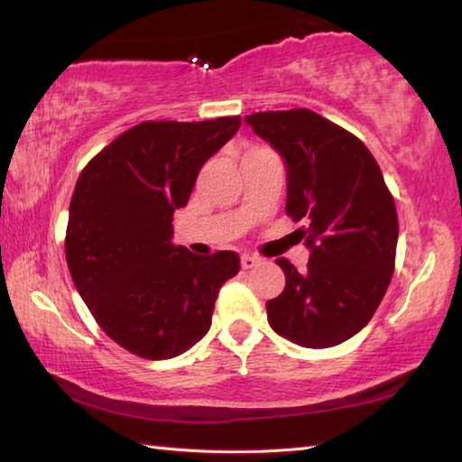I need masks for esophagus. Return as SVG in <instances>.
<instances>
[{
  "label": "esophagus",
  "instance_id": "1",
  "mask_svg": "<svg viewBox=\"0 0 462 462\" xmlns=\"http://www.w3.org/2000/svg\"><path fill=\"white\" fill-rule=\"evenodd\" d=\"M240 264H242V269H253V267H256V264H261V259H259V256H253V254H242Z\"/></svg>",
  "mask_w": 462,
  "mask_h": 462
}]
</instances>
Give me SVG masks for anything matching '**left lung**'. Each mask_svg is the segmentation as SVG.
Returning <instances> with one entry per match:
<instances>
[{
	"label": "left lung",
	"mask_w": 462,
	"mask_h": 462,
	"mask_svg": "<svg viewBox=\"0 0 462 462\" xmlns=\"http://www.w3.org/2000/svg\"><path fill=\"white\" fill-rule=\"evenodd\" d=\"M287 165V206L311 250L267 301L273 330L306 348L336 346L369 324L391 283L400 224L381 169L355 134L306 107L246 116Z\"/></svg>",
	"instance_id": "obj_1"
}]
</instances>
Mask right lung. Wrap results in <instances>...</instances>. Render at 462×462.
I'll return each mask as SVG.
<instances>
[{
  "mask_svg": "<svg viewBox=\"0 0 462 462\" xmlns=\"http://www.w3.org/2000/svg\"><path fill=\"white\" fill-rule=\"evenodd\" d=\"M240 128V116L143 122L112 140L77 179L65 236L77 291L101 330L128 353L165 361L212 326L220 287L240 271L232 250L175 246L173 214Z\"/></svg>",
  "mask_w": 462,
  "mask_h": 462,
  "instance_id": "1",
  "label": "right lung"
}]
</instances>
